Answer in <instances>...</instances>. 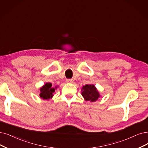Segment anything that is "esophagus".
I'll list each match as a JSON object with an SVG mask.
<instances>
[{"label": "esophagus", "mask_w": 148, "mask_h": 148, "mask_svg": "<svg viewBox=\"0 0 148 148\" xmlns=\"http://www.w3.org/2000/svg\"><path fill=\"white\" fill-rule=\"evenodd\" d=\"M73 81L74 80L73 79H66V82H73Z\"/></svg>", "instance_id": "esophagus-1"}]
</instances>
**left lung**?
I'll return each instance as SVG.
<instances>
[{
    "label": "left lung",
    "mask_w": 148,
    "mask_h": 148,
    "mask_svg": "<svg viewBox=\"0 0 148 148\" xmlns=\"http://www.w3.org/2000/svg\"><path fill=\"white\" fill-rule=\"evenodd\" d=\"M82 96L86 101H96L100 97L97 88L93 84H86L82 87Z\"/></svg>",
    "instance_id": "left-lung-1"
}]
</instances>
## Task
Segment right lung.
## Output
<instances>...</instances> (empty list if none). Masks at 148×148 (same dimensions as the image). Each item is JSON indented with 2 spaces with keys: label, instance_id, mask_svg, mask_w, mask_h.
Here are the masks:
<instances>
[{
  "label": "right lung",
  "instance_id": "1",
  "mask_svg": "<svg viewBox=\"0 0 148 148\" xmlns=\"http://www.w3.org/2000/svg\"><path fill=\"white\" fill-rule=\"evenodd\" d=\"M56 88V87L55 88L52 87L51 83H46L40 88V97L43 99H51L53 97V93L55 92Z\"/></svg>",
  "mask_w": 148,
  "mask_h": 148
}]
</instances>
